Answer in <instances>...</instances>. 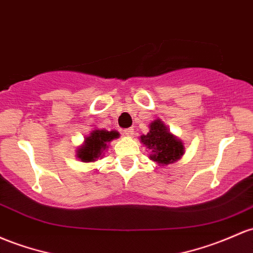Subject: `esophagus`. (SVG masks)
Instances as JSON below:
<instances>
[{"label":"esophagus","mask_w":253,"mask_h":253,"mask_svg":"<svg viewBox=\"0 0 253 253\" xmlns=\"http://www.w3.org/2000/svg\"><path fill=\"white\" fill-rule=\"evenodd\" d=\"M124 134L126 135V137H132V135L134 134V131H133L132 127L131 128H126V129H124Z\"/></svg>","instance_id":"obj_1"}]
</instances>
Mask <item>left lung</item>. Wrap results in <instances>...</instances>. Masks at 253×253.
Returning <instances> with one entry per match:
<instances>
[{
    "instance_id": "left-lung-1",
    "label": "left lung",
    "mask_w": 253,
    "mask_h": 253,
    "mask_svg": "<svg viewBox=\"0 0 253 253\" xmlns=\"http://www.w3.org/2000/svg\"><path fill=\"white\" fill-rule=\"evenodd\" d=\"M149 128V133L141 135L140 141L151 150L150 160L160 166H167L181 158L185 152L184 144L168 131L160 119L152 121Z\"/></svg>"
}]
</instances>
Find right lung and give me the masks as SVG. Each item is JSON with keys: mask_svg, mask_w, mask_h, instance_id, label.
Wrapping results in <instances>:
<instances>
[{"mask_svg": "<svg viewBox=\"0 0 253 253\" xmlns=\"http://www.w3.org/2000/svg\"><path fill=\"white\" fill-rule=\"evenodd\" d=\"M119 132L105 131V129H93L90 135L85 138L84 144L77 150V157L83 162H93L103 155L108 148L107 144L113 139L119 138Z\"/></svg>", "mask_w": 253, "mask_h": 253, "instance_id": "obj_1", "label": "right lung"}]
</instances>
